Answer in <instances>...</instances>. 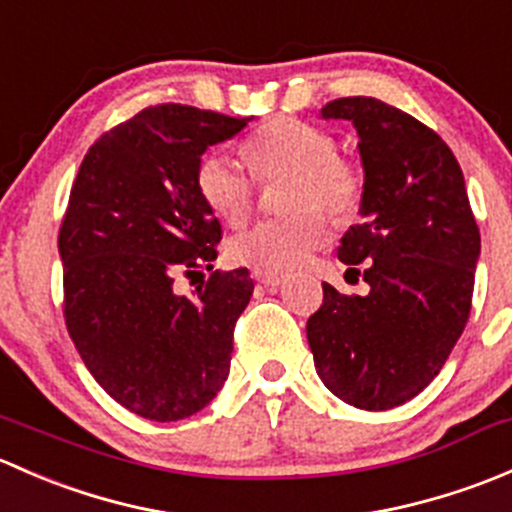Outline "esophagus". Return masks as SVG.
<instances>
[{"instance_id": "esophagus-1", "label": "esophagus", "mask_w": 512, "mask_h": 512, "mask_svg": "<svg viewBox=\"0 0 512 512\" xmlns=\"http://www.w3.org/2000/svg\"><path fill=\"white\" fill-rule=\"evenodd\" d=\"M257 285L267 287V289H280L287 282V275H280V272H265V270H255L252 272Z\"/></svg>"}]
</instances>
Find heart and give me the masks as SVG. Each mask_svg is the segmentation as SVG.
I'll return each instance as SVG.
<instances>
[{"mask_svg": "<svg viewBox=\"0 0 512 512\" xmlns=\"http://www.w3.org/2000/svg\"><path fill=\"white\" fill-rule=\"evenodd\" d=\"M252 175L225 153H205L195 165V190L205 208L230 225L245 223L252 213L257 180L292 173L289 208L299 213L262 220L227 242L232 262L257 270L287 272L302 267L327 242V223L354 218L364 198V178L352 160L337 153L329 131L299 118H275L242 143Z\"/></svg>", "mask_w": 512, "mask_h": 512, "instance_id": "heart-1", "label": "heart"}]
</instances>
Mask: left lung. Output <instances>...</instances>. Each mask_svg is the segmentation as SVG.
<instances>
[{
  "label": "left lung",
  "mask_w": 512,
  "mask_h": 512,
  "mask_svg": "<svg viewBox=\"0 0 512 512\" xmlns=\"http://www.w3.org/2000/svg\"><path fill=\"white\" fill-rule=\"evenodd\" d=\"M324 118H347L364 163V223L352 225L339 260L369 294H339L307 319L319 379L356 409L386 411L438 376L471 314L480 232L466 180L443 138L371 96L329 101ZM358 272V271H356Z\"/></svg>",
  "instance_id": "8db88e82"
}]
</instances>
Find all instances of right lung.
<instances>
[{"instance_id":"obj_1","label":"right lung","mask_w":512,"mask_h":512,"mask_svg":"<svg viewBox=\"0 0 512 512\" xmlns=\"http://www.w3.org/2000/svg\"><path fill=\"white\" fill-rule=\"evenodd\" d=\"M247 121L148 106L98 138L71 185L59 230L66 329L103 391L148 421L193 416L230 374L250 272L215 270L190 298L174 280L213 270L223 230L195 165Z\"/></svg>"}]
</instances>
